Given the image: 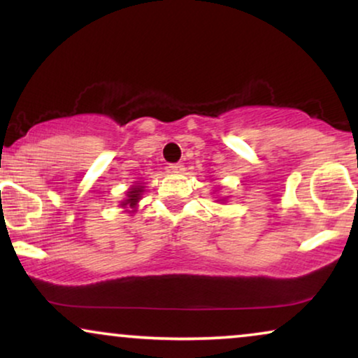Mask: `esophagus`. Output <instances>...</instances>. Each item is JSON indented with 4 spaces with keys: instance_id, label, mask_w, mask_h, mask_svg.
<instances>
[{
    "instance_id": "esophagus-1",
    "label": "esophagus",
    "mask_w": 358,
    "mask_h": 358,
    "mask_svg": "<svg viewBox=\"0 0 358 358\" xmlns=\"http://www.w3.org/2000/svg\"><path fill=\"white\" fill-rule=\"evenodd\" d=\"M170 170L173 171L175 175H182V173H185V166H183L182 164H171V165H170Z\"/></svg>"
}]
</instances>
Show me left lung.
<instances>
[{
	"label": "left lung",
	"instance_id": "8db88e82",
	"mask_svg": "<svg viewBox=\"0 0 358 358\" xmlns=\"http://www.w3.org/2000/svg\"><path fill=\"white\" fill-rule=\"evenodd\" d=\"M217 201H221V203H222V201H224V203H226V201H227V198H222V199H217Z\"/></svg>",
	"mask_w": 358,
	"mask_h": 358
}]
</instances>
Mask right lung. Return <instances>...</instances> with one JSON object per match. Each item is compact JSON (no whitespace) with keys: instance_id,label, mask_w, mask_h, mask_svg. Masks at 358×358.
<instances>
[{"instance_id":"obj_1","label":"right lung","mask_w":358,"mask_h":358,"mask_svg":"<svg viewBox=\"0 0 358 358\" xmlns=\"http://www.w3.org/2000/svg\"><path fill=\"white\" fill-rule=\"evenodd\" d=\"M144 183H136L126 192V198L119 203L124 211L129 213L131 216L137 211V206H139V201L142 199V194H144Z\"/></svg>"}]
</instances>
